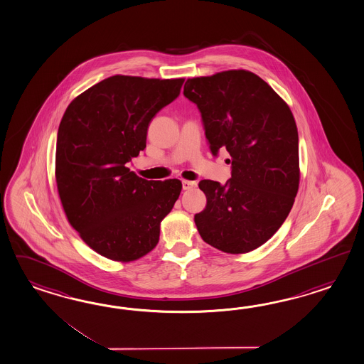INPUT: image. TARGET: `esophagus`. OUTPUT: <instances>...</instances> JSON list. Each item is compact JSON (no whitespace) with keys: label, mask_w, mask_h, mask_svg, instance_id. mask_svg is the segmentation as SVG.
<instances>
[{"label":"esophagus","mask_w":364,"mask_h":364,"mask_svg":"<svg viewBox=\"0 0 364 364\" xmlns=\"http://www.w3.org/2000/svg\"><path fill=\"white\" fill-rule=\"evenodd\" d=\"M196 182H193V181H182V188L183 190H190V188H193V187H196Z\"/></svg>","instance_id":"1"}]
</instances>
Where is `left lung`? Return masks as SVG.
<instances>
[{
    "label": "left lung",
    "instance_id": "8db88e82",
    "mask_svg": "<svg viewBox=\"0 0 364 364\" xmlns=\"http://www.w3.org/2000/svg\"><path fill=\"white\" fill-rule=\"evenodd\" d=\"M183 95L196 104L215 157L231 156V178L203 179L205 208L196 215L207 244L247 253L285 222L299 183V132L291 111L269 84L245 70L187 79Z\"/></svg>",
    "mask_w": 364,
    "mask_h": 364
}]
</instances>
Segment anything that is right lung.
<instances>
[{
	"mask_svg": "<svg viewBox=\"0 0 364 364\" xmlns=\"http://www.w3.org/2000/svg\"><path fill=\"white\" fill-rule=\"evenodd\" d=\"M185 79L114 75L67 107L56 140L58 193L70 224L107 259L133 261L159 240V224L182 190L127 168L146 148L151 119L176 100Z\"/></svg>",
	"mask_w": 364,
	"mask_h": 364,
	"instance_id": "add662e5",
	"label": "right lung"
}]
</instances>
